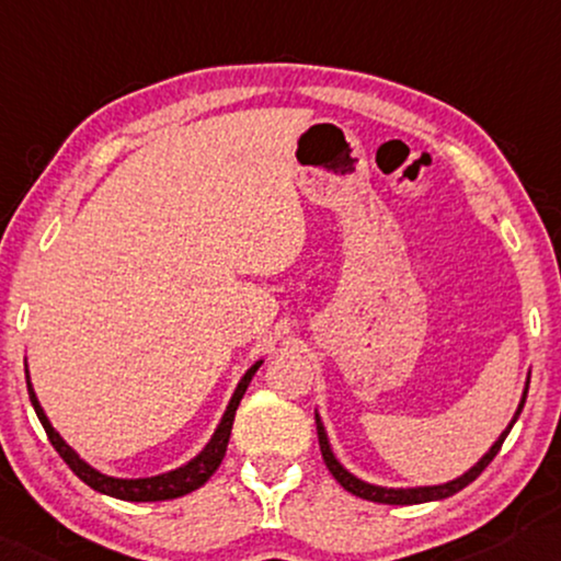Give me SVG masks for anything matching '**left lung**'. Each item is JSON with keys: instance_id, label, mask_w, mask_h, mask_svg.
Wrapping results in <instances>:
<instances>
[{"instance_id": "obj_1", "label": "left lung", "mask_w": 561, "mask_h": 561, "mask_svg": "<svg viewBox=\"0 0 561 561\" xmlns=\"http://www.w3.org/2000/svg\"><path fill=\"white\" fill-rule=\"evenodd\" d=\"M528 381H531V376H526V386H524V393H520V401H518V409L514 414V420L508 422V427L501 432V437L493 442L491 449L480 457V460L472 465L468 472H462L460 478L455 480H447V483H439V485H414V488H386V485H374V483H366V480H360L358 476H353V472L345 468V465L337 460L335 453H333V445H330L328 439V430L325 424H322V416L314 412V424H318V439H320V453H322V460H325L328 470L333 472V478L341 483L345 491L358 495V499H366V501H374V503H391V506H412V503H427V501H442V499H449V495H455L457 491H462L465 485H470L472 480H476L480 472H483L488 465L495 455H499V449L503 445V439L508 437L511 427H514L520 409L526 404V393H528Z\"/></svg>"}]
</instances>
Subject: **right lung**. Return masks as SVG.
Here are the masks:
<instances>
[{"instance_id": "add662e5", "label": "right lung", "mask_w": 561, "mask_h": 561, "mask_svg": "<svg viewBox=\"0 0 561 561\" xmlns=\"http://www.w3.org/2000/svg\"><path fill=\"white\" fill-rule=\"evenodd\" d=\"M262 363H264V358L256 360L254 366H251L247 374L241 376V381L236 383L231 401H228V407H226L224 416H220L216 432H213L208 442H205V447L201 449V453L191 457V460H187L185 465H180V468H175V470L160 472V476H149V478H114V476H106V472H101L93 468V465L85 462L83 457L60 437V432L53 427L50 420H47L45 409L41 407V399H37V393L33 389V381H30L27 360H25V378H27L30 401H33L37 420H41V424L47 432V439L53 442V447L58 449V455L68 462V468L73 470L85 485H91L93 491L112 495V499H119V501L147 503V501H170V499H180V495H185V493H193L195 488H201L205 480H208L213 472L218 470V465L224 462L228 437H231L236 409H239L243 393H247L251 378H254V374Z\"/></svg>"}]
</instances>
